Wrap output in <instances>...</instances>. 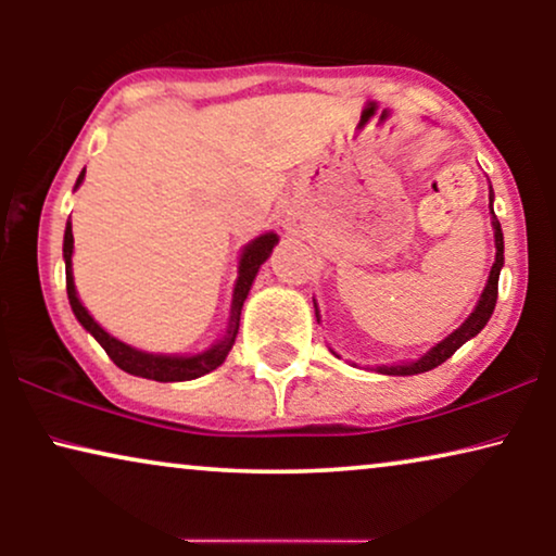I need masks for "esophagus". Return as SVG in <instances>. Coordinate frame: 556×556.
I'll return each mask as SVG.
<instances>
[{
  "instance_id": "1",
  "label": "esophagus",
  "mask_w": 556,
  "mask_h": 556,
  "mask_svg": "<svg viewBox=\"0 0 556 556\" xmlns=\"http://www.w3.org/2000/svg\"><path fill=\"white\" fill-rule=\"evenodd\" d=\"M286 223H288V230H295V227H299L301 219H299V215H291V217L286 219Z\"/></svg>"
}]
</instances>
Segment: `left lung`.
<instances>
[{
	"label": "left lung",
	"mask_w": 556,
	"mask_h": 556,
	"mask_svg": "<svg viewBox=\"0 0 556 556\" xmlns=\"http://www.w3.org/2000/svg\"><path fill=\"white\" fill-rule=\"evenodd\" d=\"M489 200H491V215H493V189L489 192ZM491 225H493V240H496V261H493V265H491L489 283H485L481 299H478L476 308H473V314H470L466 321H463L453 333H447V337L440 341V344L432 346L428 354H422L420 359L402 362V364H397V367H377V371H382V375L407 377V375H420V371L435 369L438 364H443L445 359H451V356L458 352V349L466 344L468 339H473L476 333H481L483 326L489 324L493 308H496L498 276H501V268H504V232H501V223L496 219V215H493ZM314 308H316V321H321V316H318L316 299H314Z\"/></svg>",
	"instance_id": "8db88e82"
}]
</instances>
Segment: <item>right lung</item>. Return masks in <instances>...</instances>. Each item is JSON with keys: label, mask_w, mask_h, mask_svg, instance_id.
I'll return each instance as SVG.
<instances>
[{"label": "right lung", "mask_w": 556, "mask_h": 556, "mask_svg": "<svg viewBox=\"0 0 556 556\" xmlns=\"http://www.w3.org/2000/svg\"><path fill=\"white\" fill-rule=\"evenodd\" d=\"M83 177H86V169L80 172L75 187H80ZM278 245V235L276 232H265L261 238L250 240L245 248H242L240 255V265H238V280H235V291H232V306H230V321H227L225 337L217 341L215 346H210L207 352L192 354V356H174V354H151V352H141V349H134L118 341L116 337H111L103 326H98L93 316L88 314V308L83 306L78 299V291H75L73 283V225L67 219L65 225V240H63V257H65V288H67V299H71V308L75 318H78L83 329H86L90 337H93L98 344L105 349V354L111 356L113 364L121 367L128 375L134 377H143V379H154V382H187V379H197L207 371L217 369L219 364L225 362V356L230 354V349L235 344V337H238L240 329V311L242 303H245L250 286L261 270V265L268 261L273 248Z\"/></svg>", "instance_id": "add662e5"}]
</instances>
